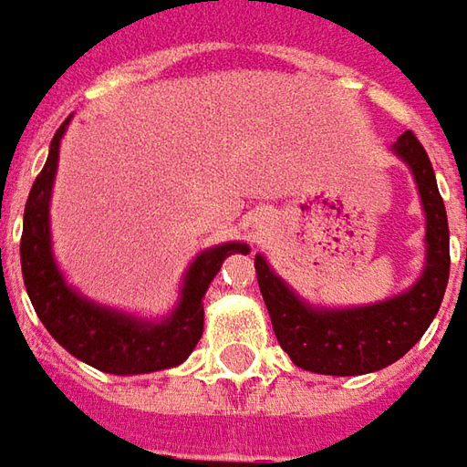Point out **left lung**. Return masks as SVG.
I'll list each match as a JSON object with an SVG mask.
<instances>
[{"label":"left lung","instance_id":"left-lung-1","mask_svg":"<svg viewBox=\"0 0 467 467\" xmlns=\"http://www.w3.org/2000/svg\"><path fill=\"white\" fill-rule=\"evenodd\" d=\"M415 174L427 214V265L422 278L407 293L361 308H311L270 270L265 257H255L257 285L273 321L275 338L296 367L331 377H354L384 369L415 347L432 324L448 288L450 233L445 204L435 171L422 143L404 131L394 143Z\"/></svg>","mask_w":467,"mask_h":467}]
</instances>
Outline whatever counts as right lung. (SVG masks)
Returning a JSON list of instances; mask_svg holds the SVG:
<instances>
[{
  "label": "right lung",
  "instance_id": "add662e5",
  "mask_svg": "<svg viewBox=\"0 0 467 467\" xmlns=\"http://www.w3.org/2000/svg\"><path fill=\"white\" fill-rule=\"evenodd\" d=\"M63 126L55 131L50 154L42 171L29 189L25 204V223L19 240L22 278L35 311L40 316L50 336L67 348L75 358L109 374H149V371L177 367L197 347L204 328V306L202 298L210 288L212 278L233 253H247V244L227 243L204 250L189 267L182 301L161 324L136 321L126 313H116L98 303L86 301L73 288L65 285L60 270L50 253V192L57 149L63 139Z\"/></svg>",
  "mask_w": 467,
  "mask_h": 467
}]
</instances>
